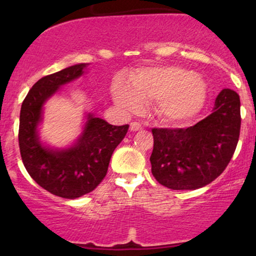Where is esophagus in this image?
<instances>
[{"mask_svg":"<svg viewBox=\"0 0 256 256\" xmlns=\"http://www.w3.org/2000/svg\"><path fill=\"white\" fill-rule=\"evenodd\" d=\"M142 129V126L141 124H138V122H132L130 124V130L132 132H138V130H141Z\"/></svg>","mask_w":256,"mask_h":256,"instance_id":"obj_1","label":"esophagus"}]
</instances>
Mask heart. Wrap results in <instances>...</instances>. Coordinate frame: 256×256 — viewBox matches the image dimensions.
I'll use <instances>...</instances> for the list:
<instances>
[{
    "mask_svg": "<svg viewBox=\"0 0 256 256\" xmlns=\"http://www.w3.org/2000/svg\"><path fill=\"white\" fill-rule=\"evenodd\" d=\"M114 98L128 110H138L141 100H156V113L164 122L182 124L200 110L206 98V85L196 73L176 66H160L134 73L130 88L116 86Z\"/></svg>",
    "mask_w": 256,
    "mask_h": 256,
    "instance_id": "b5f03b06",
    "label": "heart"
}]
</instances>
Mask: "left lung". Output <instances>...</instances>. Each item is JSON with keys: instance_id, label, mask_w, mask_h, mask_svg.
Returning <instances> with one entry per match:
<instances>
[{"instance_id": "1", "label": "left lung", "mask_w": 256, "mask_h": 256, "mask_svg": "<svg viewBox=\"0 0 256 256\" xmlns=\"http://www.w3.org/2000/svg\"><path fill=\"white\" fill-rule=\"evenodd\" d=\"M240 98L225 88L212 113L188 128H152L155 180L171 190H196L218 178L239 141Z\"/></svg>"}]
</instances>
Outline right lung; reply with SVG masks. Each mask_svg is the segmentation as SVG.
<instances>
[{
	"mask_svg": "<svg viewBox=\"0 0 256 256\" xmlns=\"http://www.w3.org/2000/svg\"><path fill=\"white\" fill-rule=\"evenodd\" d=\"M85 66L73 65L40 78L20 108L18 144L24 166L40 186L66 199L82 197L104 180L110 157L129 128L90 115L82 138L72 148L54 152L38 141L36 129L45 100L62 85L82 76Z\"/></svg>",
	"mask_w": 256,
	"mask_h": 256,
	"instance_id": "1",
	"label": "right lung"
}]
</instances>
